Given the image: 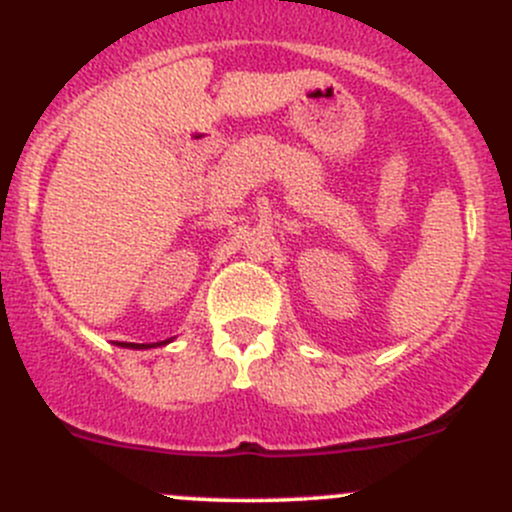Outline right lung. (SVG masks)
Wrapping results in <instances>:
<instances>
[{"label": "right lung", "instance_id": "obj_1", "mask_svg": "<svg viewBox=\"0 0 512 512\" xmlns=\"http://www.w3.org/2000/svg\"><path fill=\"white\" fill-rule=\"evenodd\" d=\"M169 341H161V343H125V348H157V346H166Z\"/></svg>", "mask_w": 512, "mask_h": 512}]
</instances>
